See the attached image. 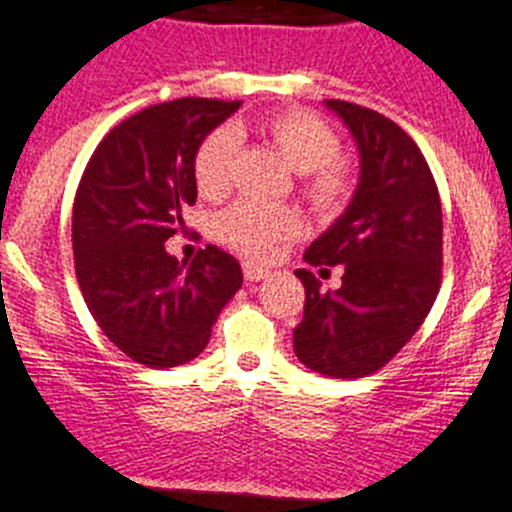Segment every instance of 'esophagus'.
Wrapping results in <instances>:
<instances>
[{"mask_svg": "<svg viewBox=\"0 0 512 512\" xmlns=\"http://www.w3.org/2000/svg\"><path fill=\"white\" fill-rule=\"evenodd\" d=\"M242 270H245V280H250V283H257V280H262L270 275V270H267V267L257 265V262H250V260L242 265Z\"/></svg>", "mask_w": 512, "mask_h": 512, "instance_id": "esophagus-1", "label": "esophagus"}]
</instances>
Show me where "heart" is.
<instances>
[{"label": "heart", "instance_id": "heart-1", "mask_svg": "<svg viewBox=\"0 0 512 512\" xmlns=\"http://www.w3.org/2000/svg\"><path fill=\"white\" fill-rule=\"evenodd\" d=\"M262 135L301 173V193L319 216L342 214L354 193V173L347 160L339 158L342 140L329 122L303 109L273 114L262 122ZM239 135L232 127H219L196 150L193 178L206 199H222L232 188L234 160ZM301 214L288 206H262L255 201H237L219 211L214 219V237L229 250L247 257H265L280 239L301 232Z\"/></svg>", "mask_w": 512, "mask_h": 512}]
</instances>
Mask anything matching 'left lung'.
Instances as JSON below:
<instances>
[{
	"instance_id": "8db88e82",
	"label": "left lung",
	"mask_w": 512,
	"mask_h": 512,
	"mask_svg": "<svg viewBox=\"0 0 512 512\" xmlns=\"http://www.w3.org/2000/svg\"><path fill=\"white\" fill-rule=\"evenodd\" d=\"M359 150V183L344 211L303 260L321 273L342 265V288L321 290L311 270L293 349L308 370L354 380L385 367L428 316L441 288V201L416 142L393 119L326 99Z\"/></svg>"
}]
</instances>
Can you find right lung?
Wrapping results in <instances>:
<instances>
[{
    "label": "right lung",
    "mask_w": 512,
    "mask_h": 512,
    "mask_svg": "<svg viewBox=\"0 0 512 512\" xmlns=\"http://www.w3.org/2000/svg\"><path fill=\"white\" fill-rule=\"evenodd\" d=\"M242 101H165L119 122L99 142L73 201V260L91 316L114 347L165 370L199 357L242 267L209 245L191 262L168 255L196 204L193 158Z\"/></svg>",
    "instance_id": "right-lung-1"
}]
</instances>
